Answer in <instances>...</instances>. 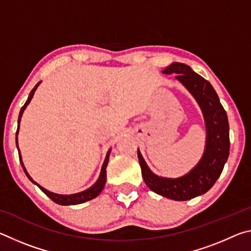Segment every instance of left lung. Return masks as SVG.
<instances>
[{"instance_id":"8db88e82","label":"left lung","mask_w":251,"mask_h":251,"mask_svg":"<svg viewBox=\"0 0 251 251\" xmlns=\"http://www.w3.org/2000/svg\"><path fill=\"white\" fill-rule=\"evenodd\" d=\"M164 74H177L176 79L184 85L201 106L206 124V146L201 159L192 171L179 178L155 175L138 150V160L144 181L152 192L174 201H189L208 192L222 174L229 156V124L226 110L220 104L211 84L182 63H173Z\"/></svg>"}]
</instances>
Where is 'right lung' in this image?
Returning <instances> with one entry per match:
<instances>
[{
  "label": "right lung",
  "instance_id": "add662e5",
  "mask_svg": "<svg viewBox=\"0 0 251 251\" xmlns=\"http://www.w3.org/2000/svg\"><path fill=\"white\" fill-rule=\"evenodd\" d=\"M41 84V82L37 83L35 86H34L33 90L31 91V93H29L28 95V99L27 100L25 101V104L23 105V107L21 108L20 110V115H19V121H18V130H16V146H18V150H19V145H18V134H19V128H20V122H21V117H22L23 115V112L24 109L26 108V106L29 104V101H31V100L33 99V95L34 93H35L36 88L39 85ZM109 152H110V150L107 151V155H106V158L104 160V164L103 166H101V171H100V175L99 177V179H97V181L95 182L94 185H93L92 187H90V188L84 190V192H80V193H77V194H72V195H59V194H55V193H52L50 192V190L43 188V187L40 186L39 184H37L36 181H34L32 179V177L28 175V173L26 172V169H25L24 167V164L22 161V158H21V152H20V150H19V156H20V161H21V165H22V167L24 169V173L26 174V176L28 177V179L31 180L33 184H35L43 192L46 196H49L50 199L54 202L58 203V205H63V206H69V205H78V203H83L85 201H91V199L95 198L99 196V195L100 194L101 190H103L104 186H105V182H106V167H107V164H108V159H109Z\"/></svg>",
  "mask_w": 251,
  "mask_h": 251
}]
</instances>
